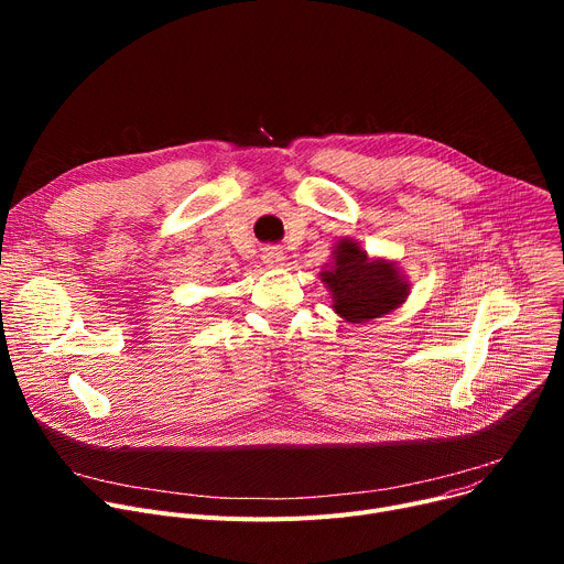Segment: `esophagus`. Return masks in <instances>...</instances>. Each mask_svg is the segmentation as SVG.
I'll list each match as a JSON object with an SVG mask.
<instances>
[{"mask_svg": "<svg viewBox=\"0 0 564 564\" xmlns=\"http://www.w3.org/2000/svg\"><path fill=\"white\" fill-rule=\"evenodd\" d=\"M262 262L270 267H281L285 262V251L281 247H264L262 249Z\"/></svg>", "mask_w": 564, "mask_h": 564, "instance_id": "obj_1", "label": "esophagus"}]
</instances>
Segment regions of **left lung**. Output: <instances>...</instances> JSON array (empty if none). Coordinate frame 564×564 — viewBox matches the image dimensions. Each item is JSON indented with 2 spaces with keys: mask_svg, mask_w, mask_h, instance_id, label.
Returning <instances> with one entry per match:
<instances>
[{
  "mask_svg": "<svg viewBox=\"0 0 564 564\" xmlns=\"http://www.w3.org/2000/svg\"><path fill=\"white\" fill-rule=\"evenodd\" d=\"M329 288L334 311L345 322H370L400 308L409 297V281L387 258H370L351 237L334 247L332 262L319 272Z\"/></svg>",
  "mask_w": 564,
  "mask_h": 564,
  "instance_id": "left-lung-1",
  "label": "left lung"
}]
</instances>
